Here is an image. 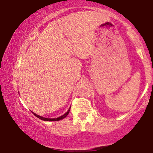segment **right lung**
I'll use <instances>...</instances> for the list:
<instances>
[{
    "label": "right lung",
    "mask_w": 153,
    "mask_h": 153,
    "mask_svg": "<svg viewBox=\"0 0 153 153\" xmlns=\"http://www.w3.org/2000/svg\"><path fill=\"white\" fill-rule=\"evenodd\" d=\"M70 108H69V110L68 111V112H67L66 114H65L64 115H62V116H60V117H58V118H44V117L39 116H38V115L35 114V113H33V112H32V113H33V114L35 115V116L37 117V118L40 119V120H45V121H58V120H62V119L65 118V117H66L67 116H68V115L69 114V112H70Z\"/></svg>",
    "instance_id": "obj_1"
}]
</instances>
